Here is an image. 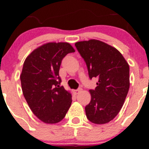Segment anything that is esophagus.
Instances as JSON below:
<instances>
[{
	"mask_svg": "<svg viewBox=\"0 0 149 149\" xmlns=\"http://www.w3.org/2000/svg\"><path fill=\"white\" fill-rule=\"evenodd\" d=\"M81 91H82V89L79 88V89H74V90L73 91V93L74 95H77L79 93H80V92H81Z\"/></svg>",
	"mask_w": 149,
	"mask_h": 149,
	"instance_id": "obj_1",
	"label": "esophagus"
}]
</instances>
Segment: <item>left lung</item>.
<instances>
[{"label": "left lung", "instance_id": "obj_1", "mask_svg": "<svg viewBox=\"0 0 149 149\" xmlns=\"http://www.w3.org/2000/svg\"><path fill=\"white\" fill-rule=\"evenodd\" d=\"M75 46L86 63L89 78L98 81L95 89L89 90L86 117L93 123H107L119 113L128 93V63L116 48L101 41L77 42Z\"/></svg>", "mask_w": 149, "mask_h": 149}]
</instances>
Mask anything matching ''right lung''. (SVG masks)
<instances>
[{
  "instance_id": "add662e5",
  "label": "right lung",
  "mask_w": 149,
  "mask_h": 149,
  "mask_svg": "<svg viewBox=\"0 0 149 149\" xmlns=\"http://www.w3.org/2000/svg\"><path fill=\"white\" fill-rule=\"evenodd\" d=\"M74 51L68 42H48L32 51L24 63L23 95L34 115L45 123L60 122L70 107L72 95L60 86L59 71L65 55Z\"/></svg>"
}]
</instances>
